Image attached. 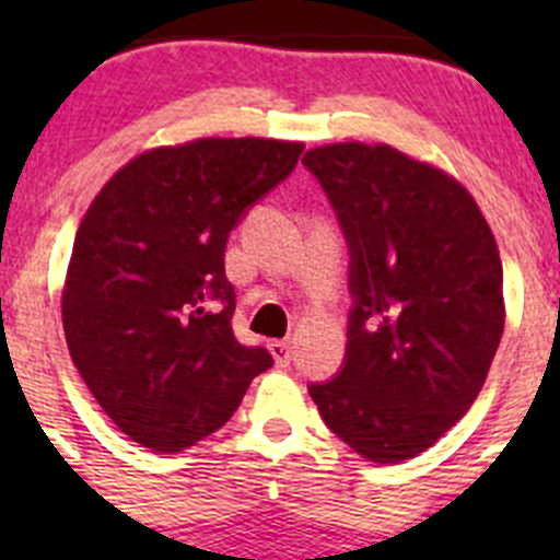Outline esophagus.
<instances>
[{
	"label": "esophagus",
	"mask_w": 560,
	"mask_h": 560,
	"mask_svg": "<svg viewBox=\"0 0 560 560\" xmlns=\"http://www.w3.org/2000/svg\"><path fill=\"white\" fill-rule=\"evenodd\" d=\"M268 349H270V354L276 358V363L287 365L292 360V343L290 341H270Z\"/></svg>",
	"instance_id": "34e87169"
}]
</instances>
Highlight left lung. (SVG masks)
Segmentation results:
<instances>
[{
	"label": "left lung",
	"mask_w": 560,
	"mask_h": 560,
	"mask_svg": "<svg viewBox=\"0 0 560 560\" xmlns=\"http://www.w3.org/2000/svg\"><path fill=\"white\" fill-rule=\"evenodd\" d=\"M349 248L347 354L312 382L325 425L374 463L425 453L485 385L504 332V273L477 202L389 145L303 156Z\"/></svg>",
	"instance_id": "left-lung-1"
}]
</instances>
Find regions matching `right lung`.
<instances>
[{
  "mask_svg": "<svg viewBox=\"0 0 560 560\" xmlns=\"http://www.w3.org/2000/svg\"><path fill=\"white\" fill-rule=\"evenodd\" d=\"M301 154L284 140L202 138L140 154L94 197L61 316L78 374L132 442L191 447L273 365L268 349L235 338L224 248Z\"/></svg>",
  "mask_w": 560,
  "mask_h": 560,
  "instance_id": "add662e5",
  "label": "right lung"
}]
</instances>
